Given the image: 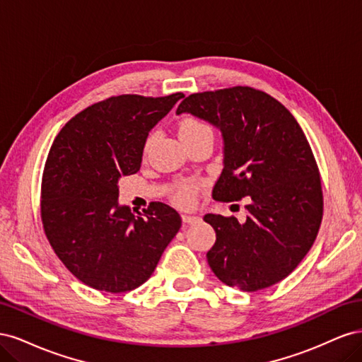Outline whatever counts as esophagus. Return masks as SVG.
I'll return each mask as SVG.
<instances>
[{"mask_svg": "<svg viewBox=\"0 0 362 362\" xmlns=\"http://www.w3.org/2000/svg\"><path fill=\"white\" fill-rule=\"evenodd\" d=\"M199 221H201V217H198V216L182 214V222H184V223H187V225H190V223H196V222H199Z\"/></svg>", "mask_w": 362, "mask_h": 362, "instance_id": "34e87169", "label": "esophagus"}]
</instances>
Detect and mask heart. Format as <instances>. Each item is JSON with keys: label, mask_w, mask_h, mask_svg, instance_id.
Returning a JSON list of instances; mask_svg holds the SVG:
<instances>
[{"label": "heart", "mask_w": 362, "mask_h": 362, "mask_svg": "<svg viewBox=\"0 0 362 362\" xmlns=\"http://www.w3.org/2000/svg\"><path fill=\"white\" fill-rule=\"evenodd\" d=\"M204 133H211V129L208 125H205L201 120L194 119V117H185L180 122L178 127V136L180 139H185V137H193L198 134H204ZM152 137H149L146 140V148L149 146ZM194 199V193L190 187H181V190L177 194V201L181 205H190Z\"/></svg>", "instance_id": "1"}]
</instances>
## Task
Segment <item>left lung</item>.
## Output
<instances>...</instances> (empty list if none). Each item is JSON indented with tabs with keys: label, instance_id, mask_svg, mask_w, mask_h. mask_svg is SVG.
Listing matches in <instances>:
<instances>
[{
	"label": "left lung",
	"instance_id": "8db88e82",
	"mask_svg": "<svg viewBox=\"0 0 362 362\" xmlns=\"http://www.w3.org/2000/svg\"><path fill=\"white\" fill-rule=\"evenodd\" d=\"M221 131L223 169L213 198H246L243 223L205 214L216 231L206 252L214 275L245 291L287 278L308 254L319 233L323 196L320 175L298 120L275 98L252 87L193 93L180 104Z\"/></svg>",
	"mask_w": 362,
	"mask_h": 362
}]
</instances>
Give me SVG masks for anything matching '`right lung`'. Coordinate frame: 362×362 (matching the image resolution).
<instances>
[{
	"label": "right lung",
	"mask_w": 362,
	"mask_h": 362,
	"mask_svg": "<svg viewBox=\"0 0 362 362\" xmlns=\"http://www.w3.org/2000/svg\"><path fill=\"white\" fill-rule=\"evenodd\" d=\"M182 93L120 95L87 107L54 140L42 177V222L49 243L86 286L124 293L146 282L181 228L172 206L145 216L119 204V180L140 170L146 139Z\"/></svg>",
	"instance_id": "obj_1"
}]
</instances>
